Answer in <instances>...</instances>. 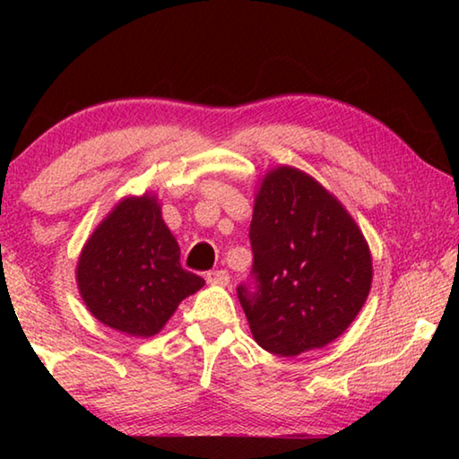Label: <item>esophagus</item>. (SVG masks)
Instances as JSON below:
<instances>
[{
    "mask_svg": "<svg viewBox=\"0 0 459 459\" xmlns=\"http://www.w3.org/2000/svg\"><path fill=\"white\" fill-rule=\"evenodd\" d=\"M206 281L211 283V285H229L230 275H229V271H224V269L208 271V273H206Z\"/></svg>",
    "mask_w": 459,
    "mask_h": 459,
    "instance_id": "34e87169",
    "label": "esophagus"
}]
</instances>
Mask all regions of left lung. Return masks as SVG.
I'll return each instance as SVG.
<instances>
[{"mask_svg": "<svg viewBox=\"0 0 459 459\" xmlns=\"http://www.w3.org/2000/svg\"><path fill=\"white\" fill-rule=\"evenodd\" d=\"M253 283L238 301L261 348L298 356L336 340L368 298L372 257L338 198L291 166L269 169L248 229Z\"/></svg>", "mask_w": 459, "mask_h": 459, "instance_id": "1", "label": "left lung"}]
</instances>
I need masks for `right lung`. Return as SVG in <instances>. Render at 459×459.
<instances>
[{"label": "right lung", "mask_w": 459, "mask_h": 459, "mask_svg": "<svg viewBox=\"0 0 459 459\" xmlns=\"http://www.w3.org/2000/svg\"><path fill=\"white\" fill-rule=\"evenodd\" d=\"M76 283L100 324L135 338L164 328L204 279L182 269L180 247L153 194L123 198L84 243Z\"/></svg>", "instance_id": "obj_1"}]
</instances>
